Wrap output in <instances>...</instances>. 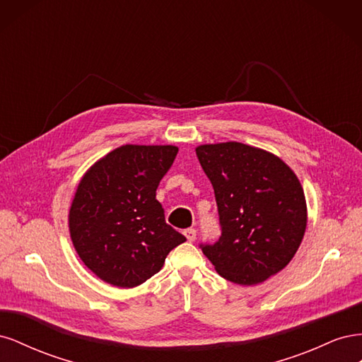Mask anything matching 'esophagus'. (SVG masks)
<instances>
[{
	"mask_svg": "<svg viewBox=\"0 0 362 362\" xmlns=\"http://www.w3.org/2000/svg\"><path fill=\"white\" fill-rule=\"evenodd\" d=\"M184 235H185V238L189 240V242H194V238H196V229H193V228L185 229Z\"/></svg>",
	"mask_w": 362,
	"mask_h": 362,
	"instance_id": "1",
	"label": "esophagus"
}]
</instances>
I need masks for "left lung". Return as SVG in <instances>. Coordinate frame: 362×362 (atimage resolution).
<instances>
[{
  "instance_id": "obj_1",
  "label": "left lung",
  "mask_w": 362,
  "mask_h": 362,
  "mask_svg": "<svg viewBox=\"0 0 362 362\" xmlns=\"http://www.w3.org/2000/svg\"><path fill=\"white\" fill-rule=\"evenodd\" d=\"M211 181L222 235L202 245L222 278L255 286L276 275L298 252L308 222L299 178L269 151L238 141L196 148Z\"/></svg>"
}]
</instances>
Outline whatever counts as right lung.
Listing matches in <instances>:
<instances>
[{
	"label": "right lung",
	"instance_id": "1",
	"mask_svg": "<svg viewBox=\"0 0 362 362\" xmlns=\"http://www.w3.org/2000/svg\"><path fill=\"white\" fill-rule=\"evenodd\" d=\"M178 154L172 145H124L89 168L69 210V233L87 269L107 284L133 288L158 273L185 242L156 199Z\"/></svg>",
	"mask_w": 362,
	"mask_h": 362
}]
</instances>
